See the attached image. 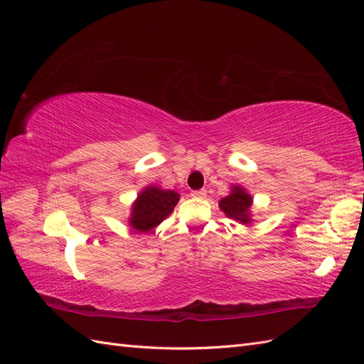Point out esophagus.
Instances as JSON below:
<instances>
[{
    "mask_svg": "<svg viewBox=\"0 0 364 364\" xmlns=\"http://www.w3.org/2000/svg\"><path fill=\"white\" fill-rule=\"evenodd\" d=\"M191 196L194 197V199H203V197H206V191L205 190H197V191H193Z\"/></svg>",
    "mask_w": 364,
    "mask_h": 364,
    "instance_id": "esophagus-1",
    "label": "esophagus"
}]
</instances>
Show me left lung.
<instances>
[{
	"mask_svg": "<svg viewBox=\"0 0 364 364\" xmlns=\"http://www.w3.org/2000/svg\"><path fill=\"white\" fill-rule=\"evenodd\" d=\"M252 196L241 185L230 186V193L218 202V206L226 217L235 220L241 225H250L252 220Z\"/></svg>",
	"mask_w": 364,
	"mask_h": 364,
	"instance_id": "1",
	"label": "left lung"
}]
</instances>
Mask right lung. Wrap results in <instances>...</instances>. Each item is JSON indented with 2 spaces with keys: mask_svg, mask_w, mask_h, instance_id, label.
<instances>
[{
  "mask_svg": "<svg viewBox=\"0 0 364 364\" xmlns=\"http://www.w3.org/2000/svg\"><path fill=\"white\" fill-rule=\"evenodd\" d=\"M179 193L149 185L141 190L130 208L129 226L136 232H150L167 218L179 202Z\"/></svg>",
  "mask_w": 364,
  "mask_h": 364,
  "instance_id": "right-lung-1",
  "label": "right lung"
}]
</instances>
